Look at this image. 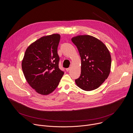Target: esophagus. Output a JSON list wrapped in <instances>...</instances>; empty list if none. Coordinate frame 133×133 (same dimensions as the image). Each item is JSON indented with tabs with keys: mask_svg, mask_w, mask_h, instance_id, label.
I'll return each instance as SVG.
<instances>
[{
	"mask_svg": "<svg viewBox=\"0 0 133 133\" xmlns=\"http://www.w3.org/2000/svg\"><path fill=\"white\" fill-rule=\"evenodd\" d=\"M70 67L68 68H66V71H69L70 70Z\"/></svg>",
	"mask_w": 133,
	"mask_h": 133,
	"instance_id": "1",
	"label": "esophagus"
}]
</instances>
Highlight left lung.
Segmentation results:
<instances>
[{"instance_id": "8db88e82", "label": "left lung", "mask_w": 133, "mask_h": 133, "mask_svg": "<svg viewBox=\"0 0 133 133\" xmlns=\"http://www.w3.org/2000/svg\"><path fill=\"white\" fill-rule=\"evenodd\" d=\"M81 57V74L75 80L78 87L85 91L97 89L107 79L111 66L110 53L104 44L88 35L71 38Z\"/></svg>"}]
</instances>
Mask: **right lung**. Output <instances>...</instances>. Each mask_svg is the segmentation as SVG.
Returning a JSON list of instances; mask_svg holds the SVG:
<instances>
[{
	"instance_id": "obj_1",
	"label": "right lung",
	"mask_w": 133,
	"mask_h": 133,
	"mask_svg": "<svg viewBox=\"0 0 133 133\" xmlns=\"http://www.w3.org/2000/svg\"><path fill=\"white\" fill-rule=\"evenodd\" d=\"M58 34L43 36L27 48L22 61L26 80L36 92L48 95L58 86L64 72L58 66Z\"/></svg>"
}]
</instances>
